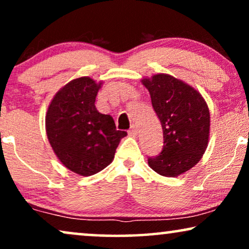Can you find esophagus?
<instances>
[{
  "label": "esophagus",
  "instance_id": "obj_1",
  "mask_svg": "<svg viewBox=\"0 0 249 249\" xmlns=\"http://www.w3.org/2000/svg\"><path fill=\"white\" fill-rule=\"evenodd\" d=\"M128 133H130L131 135H137V134H138V127H137V125H134V124L132 125L130 130H128Z\"/></svg>",
  "mask_w": 249,
  "mask_h": 249
}]
</instances>
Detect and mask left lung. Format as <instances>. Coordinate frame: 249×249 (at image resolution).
Here are the masks:
<instances>
[{"label": "left lung", "instance_id": "8db88e82", "mask_svg": "<svg viewBox=\"0 0 249 249\" xmlns=\"http://www.w3.org/2000/svg\"><path fill=\"white\" fill-rule=\"evenodd\" d=\"M152 99L163 130L162 152L148 164L164 177H177L193 168L209 141L210 114L195 88L170 74L159 73L141 80Z\"/></svg>", "mask_w": 249, "mask_h": 249}]
</instances>
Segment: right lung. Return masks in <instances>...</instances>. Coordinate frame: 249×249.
<instances>
[{"label": "right lung", "instance_id": "right-lung-1", "mask_svg": "<svg viewBox=\"0 0 249 249\" xmlns=\"http://www.w3.org/2000/svg\"><path fill=\"white\" fill-rule=\"evenodd\" d=\"M101 85L89 77L71 80L55 94L46 114L47 137L56 156L84 177L107 168L127 134L116 130L111 116L95 108Z\"/></svg>", "mask_w": 249, "mask_h": 249}]
</instances>
